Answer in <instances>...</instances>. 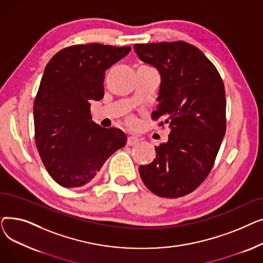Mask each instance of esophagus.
Wrapping results in <instances>:
<instances>
[{"label":"esophagus","mask_w":263,"mask_h":263,"mask_svg":"<svg viewBox=\"0 0 263 263\" xmlns=\"http://www.w3.org/2000/svg\"><path fill=\"white\" fill-rule=\"evenodd\" d=\"M139 142H140V139H137L136 136H129L128 137V141H127V144L129 146H133V145H136Z\"/></svg>","instance_id":"34e87169"}]
</instances>
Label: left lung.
I'll return each instance as SVG.
<instances>
[{
  "label": "left lung",
  "mask_w": 263,
  "mask_h": 263,
  "mask_svg": "<svg viewBox=\"0 0 263 263\" xmlns=\"http://www.w3.org/2000/svg\"><path fill=\"white\" fill-rule=\"evenodd\" d=\"M137 57L158 69L159 101L153 119L164 118L168 141L156 159L140 166L156 195L178 198L196 190L209 175L226 132L225 87L215 66L185 41L134 45Z\"/></svg>",
  "instance_id": "8db88e82"
}]
</instances>
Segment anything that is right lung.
I'll return each instance as SVG.
<instances>
[{
    "instance_id": "right-lung-1",
    "label": "right lung",
    "mask_w": 263,
    "mask_h": 263,
    "mask_svg": "<svg viewBox=\"0 0 263 263\" xmlns=\"http://www.w3.org/2000/svg\"><path fill=\"white\" fill-rule=\"evenodd\" d=\"M130 50L76 45L58 52L45 68L34 101L35 142L48 173L64 187L90 182L127 143L120 129L91 120L90 102L103 98L105 71Z\"/></svg>"
}]
</instances>
